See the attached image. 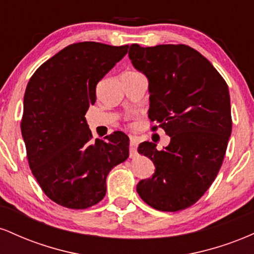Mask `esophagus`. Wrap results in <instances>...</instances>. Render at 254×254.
I'll return each mask as SVG.
<instances>
[{"instance_id":"esophagus-1","label":"esophagus","mask_w":254,"mask_h":254,"mask_svg":"<svg viewBox=\"0 0 254 254\" xmlns=\"http://www.w3.org/2000/svg\"><path fill=\"white\" fill-rule=\"evenodd\" d=\"M137 145H138V141H137V138H135V137H130V157L136 156Z\"/></svg>"}]
</instances>
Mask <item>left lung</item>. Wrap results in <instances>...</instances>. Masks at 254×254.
<instances>
[{
    "label": "left lung",
    "mask_w": 254,
    "mask_h": 254,
    "mask_svg": "<svg viewBox=\"0 0 254 254\" xmlns=\"http://www.w3.org/2000/svg\"><path fill=\"white\" fill-rule=\"evenodd\" d=\"M131 63L149 81L151 130L171 137L165 149L153 142L138 145L155 173L137 184V193L161 211L193 205L216 178L232 133L229 90L203 55L184 44L142 48L132 44Z\"/></svg>",
    "instance_id": "1"
}]
</instances>
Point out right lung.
<instances>
[{"label":"right lung","instance_id":"add662e5","mask_svg":"<svg viewBox=\"0 0 254 254\" xmlns=\"http://www.w3.org/2000/svg\"><path fill=\"white\" fill-rule=\"evenodd\" d=\"M129 45L75 43L43 63L24 97L21 133L30 168L44 193L69 209H87L106 194L110 171L129 157V137L116 131L93 141L84 115L97 84Z\"/></svg>","mask_w":254,"mask_h":254}]
</instances>
